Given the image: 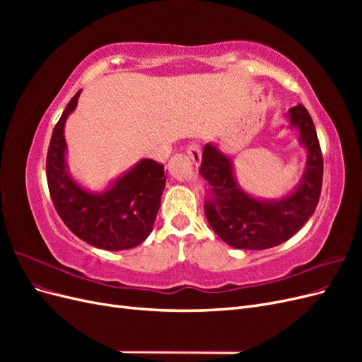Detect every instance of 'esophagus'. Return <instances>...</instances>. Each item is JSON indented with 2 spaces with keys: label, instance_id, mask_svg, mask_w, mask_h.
<instances>
[{
  "label": "esophagus",
  "instance_id": "obj_1",
  "mask_svg": "<svg viewBox=\"0 0 362 362\" xmlns=\"http://www.w3.org/2000/svg\"><path fill=\"white\" fill-rule=\"evenodd\" d=\"M187 156L193 160V163H201V158H202V156H201V146L196 144V141H192V144L187 146Z\"/></svg>",
  "mask_w": 362,
  "mask_h": 362
}]
</instances>
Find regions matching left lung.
Returning a JSON list of instances; mask_svg holds the SVG:
<instances>
[{
	"mask_svg": "<svg viewBox=\"0 0 362 362\" xmlns=\"http://www.w3.org/2000/svg\"><path fill=\"white\" fill-rule=\"evenodd\" d=\"M290 120L299 128L308 151L299 187L276 202L258 201L238 189L233 163L213 145H205L199 173L206 181L204 210L213 231L235 249L262 250L287 242L315 211L323 182V154L306 108L291 107Z\"/></svg>",
	"mask_w": 362,
	"mask_h": 362,
	"instance_id": "left-lung-1",
	"label": "left lung"
}]
</instances>
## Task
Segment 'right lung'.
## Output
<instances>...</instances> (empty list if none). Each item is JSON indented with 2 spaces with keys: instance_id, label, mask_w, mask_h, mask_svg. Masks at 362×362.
Listing matches in <instances>:
<instances>
[{
  "instance_id": "right-lung-1",
  "label": "right lung",
  "mask_w": 362,
  "mask_h": 362,
  "mask_svg": "<svg viewBox=\"0 0 362 362\" xmlns=\"http://www.w3.org/2000/svg\"><path fill=\"white\" fill-rule=\"evenodd\" d=\"M80 93L76 92L64 108L51 136L47 154L51 199L64 225L86 243L105 250L131 249L145 242L152 231L166 185L164 166L149 158L141 160L103 194L76 185L64 164L63 128Z\"/></svg>"
}]
</instances>
